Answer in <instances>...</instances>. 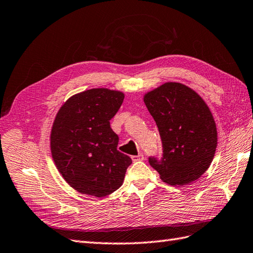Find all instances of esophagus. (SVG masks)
<instances>
[{
    "label": "esophagus",
    "instance_id": "obj_1",
    "mask_svg": "<svg viewBox=\"0 0 253 253\" xmlns=\"http://www.w3.org/2000/svg\"><path fill=\"white\" fill-rule=\"evenodd\" d=\"M131 158H132V160H133V162L143 161V160H144V156L141 155V153H139V155H137V156H132Z\"/></svg>",
    "mask_w": 253,
    "mask_h": 253
}]
</instances>
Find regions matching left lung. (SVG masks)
<instances>
[{
  "mask_svg": "<svg viewBox=\"0 0 253 253\" xmlns=\"http://www.w3.org/2000/svg\"><path fill=\"white\" fill-rule=\"evenodd\" d=\"M162 140L161 159L149 157L160 178L186 186L205 173L217 148V127L204 100L179 83H165L144 96Z\"/></svg>",
  "mask_w": 253,
  "mask_h": 253,
  "instance_id": "8db88e82",
  "label": "left lung"
}]
</instances>
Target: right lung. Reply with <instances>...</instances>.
<instances>
[{
  "label": "right lung",
  "instance_id": "obj_1",
  "mask_svg": "<svg viewBox=\"0 0 253 253\" xmlns=\"http://www.w3.org/2000/svg\"><path fill=\"white\" fill-rule=\"evenodd\" d=\"M123 98L120 91L90 89L70 97L55 116L50 135L53 161L80 193L103 198L125 180L132 160L117 149L119 137L109 122Z\"/></svg>",
  "mask_w": 253,
  "mask_h": 253
}]
</instances>
